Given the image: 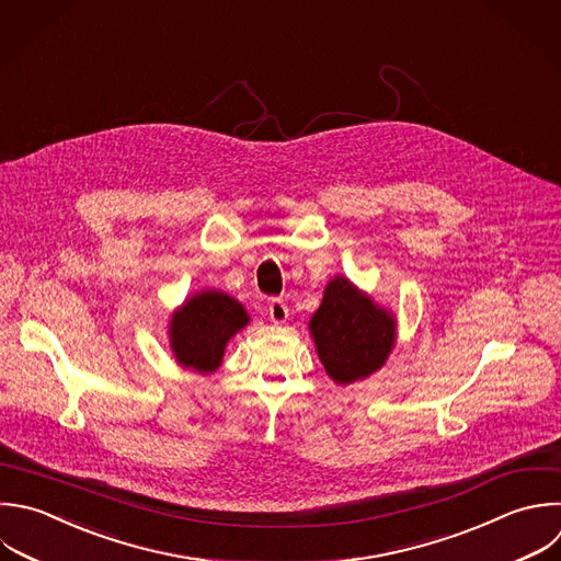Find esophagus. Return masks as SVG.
Segmentation results:
<instances>
[{"instance_id":"34e87169","label":"esophagus","mask_w":561,"mask_h":561,"mask_svg":"<svg viewBox=\"0 0 561 561\" xmlns=\"http://www.w3.org/2000/svg\"><path fill=\"white\" fill-rule=\"evenodd\" d=\"M270 318H272V322H276V324L287 322L289 309H287V302H285L283 298H274V300L270 302Z\"/></svg>"}]
</instances>
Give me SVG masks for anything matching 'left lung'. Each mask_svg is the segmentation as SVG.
Masks as SVG:
<instances>
[{
    "label": "left lung",
    "mask_w": 561,
    "mask_h": 561,
    "mask_svg": "<svg viewBox=\"0 0 561 561\" xmlns=\"http://www.w3.org/2000/svg\"><path fill=\"white\" fill-rule=\"evenodd\" d=\"M318 357L335 383L366 379L388 359L397 320L348 278L335 276L309 320Z\"/></svg>",
    "instance_id": "obj_1"
}]
</instances>
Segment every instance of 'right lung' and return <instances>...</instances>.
Returning a JSON list of instances; mask_svg holds the SVG:
<instances>
[{
  "label": "right lung",
  "instance_id": "obj_1",
  "mask_svg": "<svg viewBox=\"0 0 561 561\" xmlns=\"http://www.w3.org/2000/svg\"><path fill=\"white\" fill-rule=\"evenodd\" d=\"M250 322L243 305L224 291H199L171 318L169 335L175 359L184 368L213 373L219 368L228 340Z\"/></svg>",
  "mask_w": 561,
  "mask_h": 561
}]
</instances>
